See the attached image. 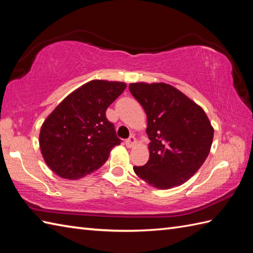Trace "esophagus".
I'll use <instances>...</instances> for the list:
<instances>
[{
  "label": "esophagus",
  "mask_w": 253,
  "mask_h": 253,
  "mask_svg": "<svg viewBox=\"0 0 253 253\" xmlns=\"http://www.w3.org/2000/svg\"><path fill=\"white\" fill-rule=\"evenodd\" d=\"M126 147H128V148H131V147H133L134 145L136 144V138L134 137V136H130L128 137L126 141Z\"/></svg>",
  "instance_id": "obj_1"
}]
</instances>
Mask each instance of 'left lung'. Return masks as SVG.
Segmentation results:
<instances>
[{
	"label": "left lung",
	"instance_id": "obj_1",
	"mask_svg": "<svg viewBox=\"0 0 253 253\" xmlns=\"http://www.w3.org/2000/svg\"><path fill=\"white\" fill-rule=\"evenodd\" d=\"M130 92L147 116L149 159L134 167L151 186L169 189L187 182L210 153L213 127L206 112L167 83H130Z\"/></svg>",
	"mask_w": 253,
	"mask_h": 253
}]
</instances>
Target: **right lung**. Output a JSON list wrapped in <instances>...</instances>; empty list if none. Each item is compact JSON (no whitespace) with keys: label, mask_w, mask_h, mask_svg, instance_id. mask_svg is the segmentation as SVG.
Masks as SVG:
<instances>
[{"label":"right lung","mask_w":253,"mask_h":253,"mask_svg":"<svg viewBox=\"0 0 253 253\" xmlns=\"http://www.w3.org/2000/svg\"><path fill=\"white\" fill-rule=\"evenodd\" d=\"M125 82L92 80L70 93L43 122L39 144L47 167L58 176L78 179L99 169L120 144L106 110Z\"/></svg>","instance_id":"1"}]
</instances>
